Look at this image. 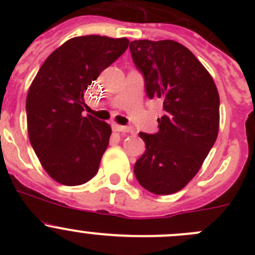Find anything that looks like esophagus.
Listing matches in <instances>:
<instances>
[{
    "label": "esophagus",
    "instance_id": "34e87169",
    "mask_svg": "<svg viewBox=\"0 0 255 255\" xmlns=\"http://www.w3.org/2000/svg\"><path fill=\"white\" fill-rule=\"evenodd\" d=\"M113 130L116 132H132V128L130 127H126V126H121V125H112Z\"/></svg>",
    "mask_w": 255,
    "mask_h": 255
}]
</instances>
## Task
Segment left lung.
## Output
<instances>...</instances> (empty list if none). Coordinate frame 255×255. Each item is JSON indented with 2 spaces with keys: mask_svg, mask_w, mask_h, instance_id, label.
Instances as JSON below:
<instances>
[{
  "mask_svg": "<svg viewBox=\"0 0 255 255\" xmlns=\"http://www.w3.org/2000/svg\"><path fill=\"white\" fill-rule=\"evenodd\" d=\"M134 65L149 99L163 100L154 134L140 132L145 151L134 164L138 182L155 195L177 192L197 174L217 139L220 96L212 76L174 40H133Z\"/></svg>",
  "mask_w": 255,
  "mask_h": 255,
  "instance_id": "obj_1",
  "label": "left lung"
}]
</instances>
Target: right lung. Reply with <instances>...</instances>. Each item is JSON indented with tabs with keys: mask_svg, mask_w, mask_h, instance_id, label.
I'll return each mask as SVG.
<instances>
[{
	"mask_svg": "<svg viewBox=\"0 0 255 255\" xmlns=\"http://www.w3.org/2000/svg\"><path fill=\"white\" fill-rule=\"evenodd\" d=\"M128 44L127 38H71L48 56L33 80L25 101L28 135L55 181L76 186L96 175L112 130L104 121L82 115L84 94Z\"/></svg>",
	"mask_w": 255,
	"mask_h": 255,
	"instance_id": "right-lung-1",
	"label": "right lung"
}]
</instances>
